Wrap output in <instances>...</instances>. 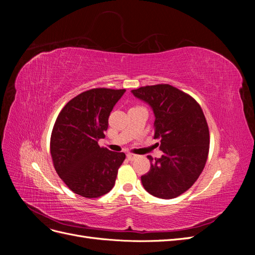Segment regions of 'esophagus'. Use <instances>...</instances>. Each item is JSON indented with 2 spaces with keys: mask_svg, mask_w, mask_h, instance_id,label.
<instances>
[{
  "mask_svg": "<svg viewBox=\"0 0 255 255\" xmlns=\"http://www.w3.org/2000/svg\"><path fill=\"white\" fill-rule=\"evenodd\" d=\"M127 157L128 160H134L138 157V155H136V154H132V153H128L127 154Z\"/></svg>",
  "mask_w": 255,
  "mask_h": 255,
  "instance_id": "obj_1",
  "label": "esophagus"
}]
</instances>
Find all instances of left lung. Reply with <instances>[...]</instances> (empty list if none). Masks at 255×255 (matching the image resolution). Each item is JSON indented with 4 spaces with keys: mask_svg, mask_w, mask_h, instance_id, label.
I'll return each instance as SVG.
<instances>
[{
    "mask_svg": "<svg viewBox=\"0 0 255 255\" xmlns=\"http://www.w3.org/2000/svg\"><path fill=\"white\" fill-rule=\"evenodd\" d=\"M153 110L154 139L163 155L153 159L141 176L144 189L154 197L173 199L188 190L203 171L210 150V130L201 106L171 85L158 84L132 90Z\"/></svg>",
    "mask_w": 255,
    "mask_h": 255,
    "instance_id": "1",
    "label": "left lung"
}]
</instances>
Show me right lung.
Here are the masks:
<instances>
[{"instance_id": "1", "label": "right lung", "mask_w": 255, "mask_h": 255, "mask_svg": "<svg viewBox=\"0 0 255 255\" xmlns=\"http://www.w3.org/2000/svg\"><path fill=\"white\" fill-rule=\"evenodd\" d=\"M126 89L94 88L69 101L53 127L50 151L57 174L74 194L99 198L114 187L123 152L98 144L109 117Z\"/></svg>"}]
</instances>
